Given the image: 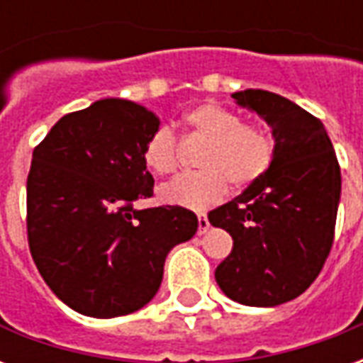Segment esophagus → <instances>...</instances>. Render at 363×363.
Masks as SVG:
<instances>
[{"label":"esophagus","instance_id":"1","mask_svg":"<svg viewBox=\"0 0 363 363\" xmlns=\"http://www.w3.org/2000/svg\"><path fill=\"white\" fill-rule=\"evenodd\" d=\"M208 229H210L208 216H206V213H198V235H204Z\"/></svg>","mask_w":363,"mask_h":363}]
</instances>
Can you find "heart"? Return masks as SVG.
Listing matches in <instances>:
<instances>
[{"label":"heart","mask_w":363,"mask_h":363,"mask_svg":"<svg viewBox=\"0 0 363 363\" xmlns=\"http://www.w3.org/2000/svg\"><path fill=\"white\" fill-rule=\"evenodd\" d=\"M190 134L206 140L198 155L202 171L182 174L163 184L159 196L167 204L206 210L228 194V181L245 189L267 173L274 157V143L262 130L243 126L241 116L220 104L204 103L184 114ZM143 161L153 173L173 174L179 167V147L167 128L150 135L143 147Z\"/></svg>","instance_id":"b5f03b06"}]
</instances>
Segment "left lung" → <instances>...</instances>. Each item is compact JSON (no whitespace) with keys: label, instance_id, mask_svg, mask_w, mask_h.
Instances as JSON below:
<instances>
[{"label":"left lung","instance_id":"8db88e82","mask_svg":"<svg viewBox=\"0 0 363 363\" xmlns=\"http://www.w3.org/2000/svg\"><path fill=\"white\" fill-rule=\"evenodd\" d=\"M231 96L270 126L274 157L243 194L208 213L213 228L233 239L216 281L237 303L274 307L301 296L327 260L340 167L323 122L299 104L262 89Z\"/></svg>","mask_w":363,"mask_h":363}]
</instances>
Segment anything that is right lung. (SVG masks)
<instances>
[{
  "instance_id": "add662e5",
  "label": "right lung",
  "mask_w": 363,
  "mask_h": 363,
  "mask_svg": "<svg viewBox=\"0 0 363 363\" xmlns=\"http://www.w3.org/2000/svg\"><path fill=\"white\" fill-rule=\"evenodd\" d=\"M159 118L126 99L66 114L33 151L28 247L38 272L74 311L112 319L147 305L174 245L198 218L181 206L138 210L153 196L143 147Z\"/></svg>"
}]
</instances>
